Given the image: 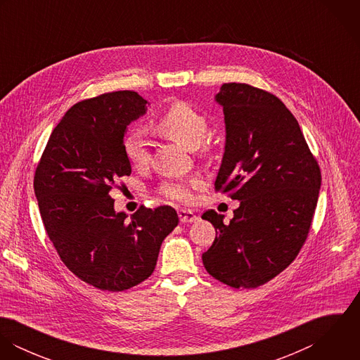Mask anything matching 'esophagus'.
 Returning <instances> with one entry per match:
<instances>
[{"instance_id":"obj_1","label":"esophagus","mask_w":360,"mask_h":360,"mask_svg":"<svg viewBox=\"0 0 360 360\" xmlns=\"http://www.w3.org/2000/svg\"><path fill=\"white\" fill-rule=\"evenodd\" d=\"M179 219L181 223H193V221H197L200 217L191 212V210H186V209H180L179 210Z\"/></svg>"}]
</instances>
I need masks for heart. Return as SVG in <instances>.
<instances>
[{
    "label": "heart",
    "instance_id": "heart-1",
    "mask_svg": "<svg viewBox=\"0 0 360 360\" xmlns=\"http://www.w3.org/2000/svg\"><path fill=\"white\" fill-rule=\"evenodd\" d=\"M155 126L162 134L176 140L187 148H198L207 131L205 116L183 101L169 105L156 119ZM123 153L133 167L146 166L150 159V150L143 133H127L123 139ZM200 184L201 181L197 177L190 180L179 177L169 179L159 186V194L173 202L191 204L194 201L193 190Z\"/></svg>",
    "mask_w": 360,
    "mask_h": 360
}]
</instances>
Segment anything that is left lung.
Instances as JSON below:
<instances>
[{
    "mask_svg": "<svg viewBox=\"0 0 360 360\" xmlns=\"http://www.w3.org/2000/svg\"><path fill=\"white\" fill-rule=\"evenodd\" d=\"M226 146L214 190L238 200L230 223L213 209L216 229L202 254L206 271L233 288H257L300 254L319 198L321 173L301 127L276 96L245 83H224Z\"/></svg>",
    "mask_w": 360,
    "mask_h": 360,
    "instance_id": "8db88e82",
    "label": "left lung"
}]
</instances>
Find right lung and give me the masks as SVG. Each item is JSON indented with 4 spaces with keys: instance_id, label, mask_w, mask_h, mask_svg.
<instances>
[{
    "instance_id": "right-lung-1",
    "label": "right lung",
    "mask_w": 360,
    "mask_h": 360,
    "mask_svg": "<svg viewBox=\"0 0 360 360\" xmlns=\"http://www.w3.org/2000/svg\"><path fill=\"white\" fill-rule=\"evenodd\" d=\"M146 105L129 90L75 103L52 130L36 167L34 194L58 255L75 276L103 291H124L147 280L162 241L179 223L167 205H141L127 221L109 195L131 173L123 139Z\"/></svg>"
}]
</instances>
